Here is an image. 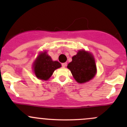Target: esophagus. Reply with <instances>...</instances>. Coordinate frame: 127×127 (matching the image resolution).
Returning a JSON list of instances; mask_svg holds the SVG:
<instances>
[{"label":"esophagus","mask_w":127,"mask_h":127,"mask_svg":"<svg viewBox=\"0 0 127 127\" xmlns=\"http://www.w3.org/2000/svg\"><path fill=\"white\" fill-rule=\"evenodd\" d=\"M66 66H67V63H62V66L63 67H65Z\"/></svg>","instance_id":"34e87169"}]
</instances>
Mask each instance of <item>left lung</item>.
<instances>
[{
  "instance_id": "left-lung-1",
  "label": "left lung",
  "mask_w": 127,
  "mask_h": 127,
  "mask_svg": "<svg viewBox=\"0 0 127 127\" xmlns=\"http://www.w3.org/2000/svg\"><path fill=\"white\" fill-rule=\"evenodd\" d=\"M72 61L67 65L73 77L80 84L89 81L96 74V67L93 57L84 50L79 51L72 57Z\"/></svg>"
}]
</instances>
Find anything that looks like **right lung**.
I'll use <instances>...</instances> for the list:
<instances>
[{
  "instance_id": "add662e5",
  "label": "right lung",
  "mask_w": 127,
  "mask_h": 127,
  "mask_svg": "<svg viewBox=\"0 0 127 127\" xmlns=\"http://www.w3.org/2000/svg\"><path fill=\"white\" fill-rule=\"evenodd\" d=\"M61 66L58 61H52L46 52L41 53L34 64V70L37 77L47 80L52 76L55 70Z\"/></svg>"
}]
</instances>
